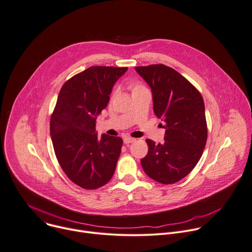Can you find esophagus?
Returning a JSON list of instances; mask_svg holds the SVG:
<instances>
[{"label":"esophagus","instance_id":"34e87169","mask_svg":"<svg viewBox=\"0 0 252 252\" xmlns=\"http://www.w3.org/2000/svg\"><path fill=\"white\" fill-rule=\"evenodd\" d=\"M135 140H136V139H135V138H132V137H124V139H123V141H124L125 144L133 143Z\"/></svg>","mask_w":252,"mask_h":252}]
</instances>
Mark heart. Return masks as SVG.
<instances>
[{
    "instance_id": "obj_1",
    "label": "heart",
    "mask_w": 252,
    "mask_h": 252,
    "mask_svg": "<svg viewBox=\"0 0 252 252\" xmlns=\"http://www.w3.org/2000/svg\"><path fill=\"white\" fill-rule=\"evenodd\" d=\"M136 87H140V86H136Z\"/></svg>"
}]
</instances>
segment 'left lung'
Listing matches in <instances>:
<instances>
[{"label":"left lung","mask_w":252,"mask_h":252,"mask_svg":"<svg viewBox=\"0 0 252 252\" xmlns=\"http://www.w3.org/2000/svg\"><path fill=\"white\" fill-rule=\"evenodd\" d=\"M150 86L153 110L165 124L162 144L146 139L147 155L141 159L145 173L162 184L187 176L202 156L207 141L204 101L181 74L163 64L135 67Z\"/></svg>","instance_id":"left-lung-1"}]
</instances>
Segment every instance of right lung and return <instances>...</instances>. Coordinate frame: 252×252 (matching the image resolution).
<instances>
[{"label": "right lung", "mask_w": 252, "mask_h": 252, "mask_svg": "<svg viewBox=\"0 0 252 252\" xmlns=\"http://www.w3.org/2000/svg\"><path fill=\"white\" fill-rule=\"evenodd\" d=\"M127 67L94 66L62 86L50 120L54 151L67 177L84 189L104 186L113 176L123 140L96 132V117L108 105Z\"/></svg>", "instance_id": "obj_1"}]
</instances>
